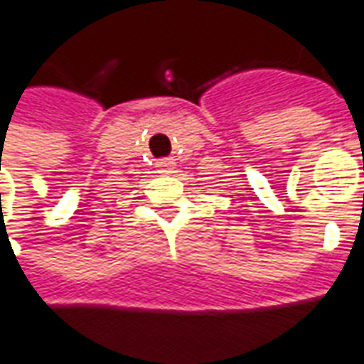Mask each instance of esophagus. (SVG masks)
<instances>
[{
	"instance_id": "obj_1",
	"label": "esophagus",
	"mask_w": 364,
	"mask_h": 364,
	"mask_svg": "<svg viewBox=\"0 0 364 364\" xmlns=\"http://www.w3.org/2000/svg\"><path fill=\"white\" fill-rule=\"evenodd\" d=\"M157 167H159V171H161V173L169 175V173H173L175 161L173 159H159V161H157Z\"/></svg>"
}]
</instances>
